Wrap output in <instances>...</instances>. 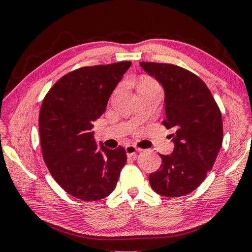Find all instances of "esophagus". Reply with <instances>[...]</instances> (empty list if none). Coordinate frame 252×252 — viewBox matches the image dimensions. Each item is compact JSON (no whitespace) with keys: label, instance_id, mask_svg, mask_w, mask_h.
Listing matches in <instances>:
<instances>
[{"label":"esophagus","instance_id":"1","mask_svg":"<svg viewBox=\"0 0 252 252\" xmlns=\"http://www.w3.org/2000/svg\"><path fill=\"white\" fill-rule=\"evenodd\" d=\"M127 157H136V155L140 153V149H137L135 146H126L125 148Z\"/></svg>","mask_w":252,"mask_h":252}]
</instances>
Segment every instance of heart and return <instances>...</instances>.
<instances>
[{
	"mask_svg": "<svg viewBox=\"0 0 252 252\" xmlns=\"http://www.w3.org/2000/svg\"><path fill=\"white\" fill-rule=\"evenodd\" d=\"M146 87H158L157 82L151 80V79H143L142 82H141L140 88H146Z\"/></svg>",
	"mask_w": 252,
	"mask_h": 252,
	"instance_id": "b5f03b06",
	"label": "heart"
}]
</instances>
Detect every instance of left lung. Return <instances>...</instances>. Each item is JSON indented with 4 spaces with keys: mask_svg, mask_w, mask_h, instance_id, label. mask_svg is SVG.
Listing matches in <instances>:
<instances>
[{
    "mask_svg": "<svg viewBox=\"0 0 252 252\" xmlns=\"http://www.w3.org/2000/svg\"><path fill=\"white\" fill-rule=\"evenodd\" d=\"M148 74L163 86V125L172 129L174 150L160 155L159 170L149 175L151 188L166 197H180L195 190L212 170L222 144L219 106L202 79L184 67L141 62Z\"/></svg>",
    "mask_w": 252,
    "mask_h": 252,
    "instance_id": "obj_1",
    "label": "left lung"
}]
</instances>
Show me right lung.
Here are the masks:
<instances>
[{"instance_id": "obj_1", "label": "right lung", "mask_w": 252, "mask_h": 252, "mask_svg": "<svg viewBox=\"0 0 252 252\" xmlns=\"http://www.w3.org/2000/svg\"><path fill=\"white\" fill-rule=\"evenodd\" d=\"M132 62L85 66L68 72L47 93L39 116L43 160L55 181L82 201H98L116 188L127 157L123 147L97 148L93 122Z\"/></svg>"}]
</instances>
